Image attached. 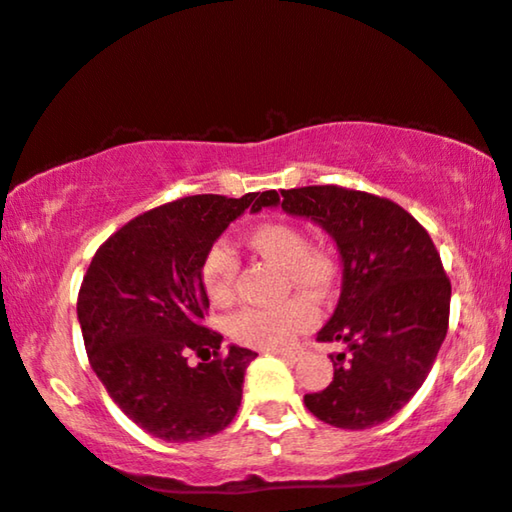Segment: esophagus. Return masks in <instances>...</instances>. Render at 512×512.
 I'll return each instance as SVG.
<instances>
[{
  "instance_id": "obj_1",
  "label": "esophagus",
  "mask_w": 512,
  "mask_h": 512,
  "mask_svg": "<svg viewBox=\"0 0 512 512\" xmlns=\"http://www.w3.org/2000/svg\"><path fill=\"white\" fill-rule=\"evenodd\" d=\"M271 353H274V356H278V358H283L285 363H295V360L299 358L297 351H271Z\"/></svg>"
}]
</instances>
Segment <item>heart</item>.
Returning <instances> with one entry per match:
<instances>
[{"label":"heart","mask_w":512,"mask_h":512,"mask_svg":"<svg viewBox=\"0 0 512 512\" xmlns=\"http://www.w3.org/2000/svg\"><path fill=\"white\" fill-rule=\"evenodd\" d=\"M248 248L255 255L285 269L290 283L311 297H323L335 281V262L320 248H309L304 231L290 222L257 224L248 234ZM238 260L229 245L217 243L201 264V283L208 299L217 306L234 299ZM316 323V306L309 299L295 297L276 306L238 311L229 323L236 342L255 349L276 351L288 346L299 332Z\"/></svg>","instance_id":"b5f03b06"}]
</instances>
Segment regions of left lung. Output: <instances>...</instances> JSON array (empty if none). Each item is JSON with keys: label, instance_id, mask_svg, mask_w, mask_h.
<instances>
[{"label": "left lung", "instance_id": "obj_1", "mask_svg": "<svg viewBox=\"0 0 512 512\" xmlns=\"http://www.w3.org/2000/svg\"><path fill=\"white\" fill-rule=\"evenodd\" d=\"M281 206L323 227L342 257V295L318 342H342L335 377L306 393L313 417L363 431L398 414L431 372L447 335L452 285L428 231L398 203L337 185L271 189L252 210Z\"/></svg>", "mask_w": 512, "mask_h": 512}]
</instances>
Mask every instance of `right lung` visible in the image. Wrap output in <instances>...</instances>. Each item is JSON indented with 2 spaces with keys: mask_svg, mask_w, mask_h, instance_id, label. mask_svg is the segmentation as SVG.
Instances as JSON below:
<instances>
[{
  "mask_svg": "<svg viewBox=\"0 0 512 512\" xmlns=\"http://www.w3.org/2000/svg\"><path fill=\"white\" fill-rule=\"evenodd\" d=\"M255 196H185L142 213L100 245L86 271L77 316L88 363L119 410L154 438H210L241 407L257 353H220L222 335L201 323L210 306L201 264ZM192 352L199 366L186 363Z\"/></svg>",
  "mask_w": 512,
  "mask_h": 512,
  "instance_id": "right-lung-1",
  "label": "right lung"
}]
</instances>
